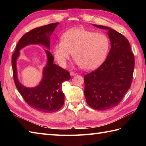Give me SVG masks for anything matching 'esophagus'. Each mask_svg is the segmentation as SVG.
Returning <instances> with one entry per match:
<instances>
[{
    "instance_id": "1",
    "label": "esophagus",
    "mask_w": 146,
    "mask_h": 146,
    "mask_svg": "<svg viewBox=\"0 0 146 146\" xmlns=\"http://www.w3.org/2000/svg\"><path fill=\"white\" fill-rule=\"evenodd\" d=\"M76 74H77V73L75 72V71H70V75L71 76H75V75H76Z\"/></svg>"
}]
</instances>
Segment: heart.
<instances>
[{
    "label": "heart",
    "mask_w": 146,
    "mask_h": 146,
    "mask_svg": "<svg viewBox=\"0 0 146 146\" xmlns=\"http://www.w3.org/2000/svg\"><path fill=\"white\" fill-rule=\"evenodd\" d=\"M109 48L110 40L105 34L75 28L63 34L62 41L55 44L53 53L62 67L66 66L73 53V58L81 68L90 70L103 63Z\"/></svg>",
    "instance_id": "b5f03b06"
}]
</instances>
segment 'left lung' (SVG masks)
I'll return each mask as SVG.
<instances>
[{"mask_svg": "<svg viewBox=\"0 0 146 146\" xmlns=\"http://www.w3.org/2000/svg\"><path fill=\"white\" fill-rule=\"evenodd\" d=\"M111 49L106 60L97 69L84 76L86 102L92 108L104 110L117 106L131 86L134 70V54L128 39L108 27Z\"/></svg>", "mask_w": 146, "mask_h": 146, "instance_id": "8db88e82", "label": "left lung"}]
</instances>
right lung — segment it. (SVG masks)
Segmentation results:
<instances>
[{
    "label": "right lung",
    "instance_id": "obj_1",
    "mask_svg": "<svg viewBox=\"0 0 146 146\" xmlns=\"http://www.w3.org/2000/svg\"><path fill=\"white\" fill-rule=\"evenodd\" d=\"M58 24H49L26 33L18 41L15 51L12 55L13 78L18 92L29 106L43 112H54L63 106L64 95L62 91V83L70 79V73L53 63L54 58L52 54L49 51L45 50L48 61L43 70L41 82L35 88H27L22 85L17 80L16 60L19 55L20 49L28 44H41L49 49V36Z\"/></svg>",
    "mask_w": 146,
    "mask_h": 146
}]
</instances>
